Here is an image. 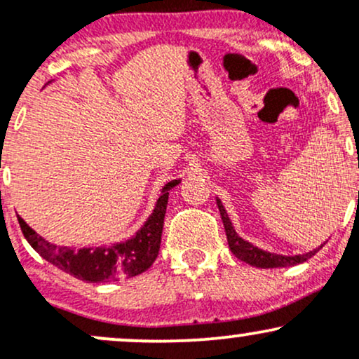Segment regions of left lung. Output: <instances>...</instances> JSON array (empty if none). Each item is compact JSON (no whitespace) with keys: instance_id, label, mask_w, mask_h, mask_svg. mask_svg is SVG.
I'll use <instances>...</instances> for the list:
<instances>
[{"instance_id":"left-lung-1","label":"left lung","mask_w":359,"mask_h":359,"mask_svg":"<svg viewBox=\"0 0 359 359\" xmlns=\"http://www.w3.org/2000/svg\"><path fill=\"white\" fill-rule=\"evenodd\" d=\"M217 208H219L222 224H224L226 236H228V245L229 250L233 251V255L236 258H240L241 262L248 263L251 266H257V269H282V266H292L299 265V263L307 262L309 258L314 257V255L323 248V245L319 248L309 251V253L304 255H295V257H287V255H278V253H270V251H265L258 246L251 245L250 241H245L240 234L236 233V229L233 228V222L228 217V212H226L224 205H222L221 199L216 197Z\"/></svg>"}]
</instances>
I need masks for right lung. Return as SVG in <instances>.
<instances>
[{"mask_svg": "<svg viewBox=\"0 0 359 359\" xmlns=\"http://www.w3.org/2000/svg\"><path fill=\"white\" fill-rule=\"evenodd\" d=\"M179 182L180 180H170L163 185L154 211L133 236L125 241L111 243L108 246H89L81 250L71 246H57L35 233V229H32L18 216L20 228L40 257L72 277L88 283L119 282L121 278L137 277L150 269L155 258L158 257L168 191Z\"/></svg>", "mask_w": 359, "mask_h": 359, "instance_id": "right-lung-1", "label": "right lung"}]
</instances>
